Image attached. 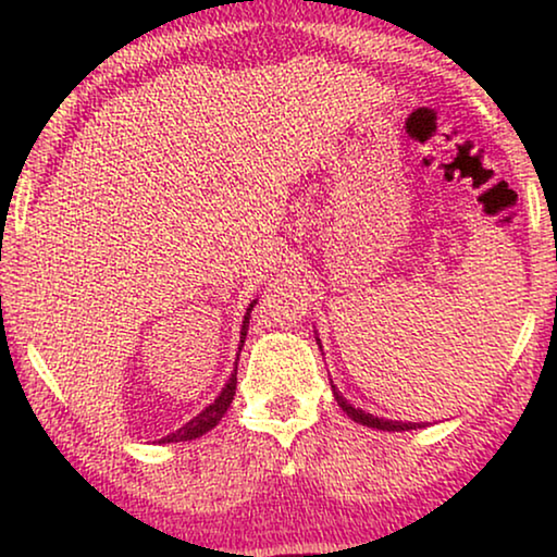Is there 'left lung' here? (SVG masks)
<instances>
[{
    "mask_svg": "<svg viewBox=\"0 0 557 557\" xmlns=\"http://www.w3.org/2000/svg\"><path fill=\"white\" fill-rule=\"evenodd\" d=\"M332 391H334V398H337V403H339V408L345 410V413H347L349 418H352L355 423H362V425H368V429H377V431H416V429H421V423L385 421V418H377V416H372V413H364V410L355 408L352 403H347L345 395H342L334 385H332Z\"/></svg>",
    "mask_w": 557,
    "mask_h": 557,
    "instance_id": "left-lung-1",
    "label": "left lung"
}]
</instances>
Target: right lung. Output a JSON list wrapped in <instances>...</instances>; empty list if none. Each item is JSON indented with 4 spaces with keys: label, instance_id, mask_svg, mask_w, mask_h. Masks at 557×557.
<instances>
[{
    "label": "right lung",
    "instance_id": "1",
    "mask_svg": "<svg viewBox=\"0 0 557 557\" xmlns=\"http://www.w3.org/2000/svg\"><path fill=\"white\" fill-rule=\"evenodd\" d=\"M253 307H256V301L250 304L248 307V311H246V317H243V330H240V347H243V342H246V334H248V322H250V311H253ZM240 347H238V352H240ZM238 362H235V372L231 375V380H227V385L223 387V391H220V395L215 398V403H210L208 408L202 410V413H197L193 421L189 423H185L182 425L180 431H174V433H170V436L166 438H162L164 444H174V441H193V438H200L202 433H208L210 429H215L218 425V421L220 418L225 416V410L231 408V403H233V395H235V383H238Z\"/></svg>",
    "mask_w": 557,
    "mask_h": 557
}]
</instances>
